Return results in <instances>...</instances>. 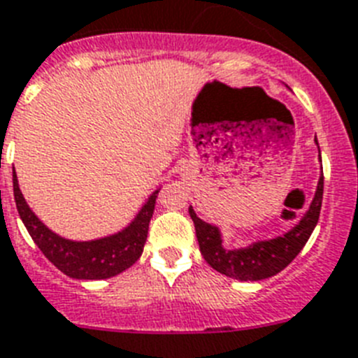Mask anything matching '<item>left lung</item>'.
<instances>
[{
	"mask_svg": "<svg viewBox=\"0 0 358 358\" xmlns=\"http://www.w3.org/2000/svg\"><path fill=\"white\" fill-rule=\"evenodd\" d=\"M315 143L318 147L317 136H315ZM318 160H320V149H318ZM322 193L324 174H320L313 200L306 209L304 216L289 231L275 238L257 240L244 248L233 249L224 245V236L218 225L207 224L202 218H198L193 206H189V215L193 218L203 260L222 275L242 282H257L275 276L295 260V257L302 251L313 233L318 216H320V207H322Z\"/></svg>",
	"mask_w": 358,
	"mask_h": 358,
	"instance_id": "8db88e82",
	"label": "left lung"
}]
</instances>
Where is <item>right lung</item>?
Listing matches in <instances>:
<instances>
[{
	"label": "right lung",
	"mask_w": 358,
	"mask_h": 358,
	"mask_svg": "<svg viewBox=\"0 0 358 358\" xmlns=\"http://www.w3.org/2000/svg\"><path fill=\"white\" fill-rule=\"evenodd\" d=\"M14 200L21 222L41 253L49 258L59 271L78 280H103L129 269L142 257L149 222L155 213V203L160 187L152 191L133 220L122 231L94 240H69L49 229L32 211L21 193L17 176H12Z\"/></svg>",
	"instance_id": "add662e5"
}]
</instances>
